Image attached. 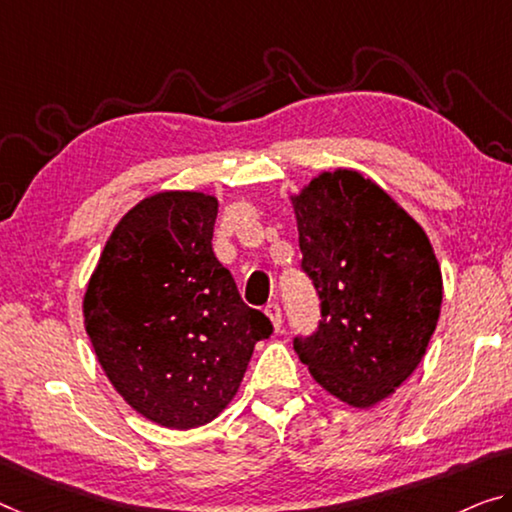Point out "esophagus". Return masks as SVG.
<instances>
[{
  "instance_id": "1",
  "label": "esophagus",
  "mask_w": 512,
  "mask_h": 512,
  "mask_svg": "<svg viewBox=\"0 0 512 512\" xmlns=\"http://www.w3.org/2000/svg\"><path fill=\"white\" fill-rule=\"evenodd\" d=\"M265 313H267V318H270V322H272L274 332H279V329H281V306L277 302L267 304L265 306Z\"/></svg>"
}]
</instances>
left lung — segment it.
I'll return each instance as SVG.
<instances>
[{
  "label": "left lung",
  "mask_w": 512,
  "mask_h": 512,
  "mask_svg": "<svg viewBox=\"0 0 512 512\" xmlns=\"http://www.w3.org/2000/svg\"><path fill=\"white\" fill-rule=\"evenodd\" d=\"M293 208L322 316L311 336H295V352L322 389L366 410L426 355L442 309L437 256L426 231L359 171H322Z\"/></svg>",
  "instance_id": "1"
}]
</instances>
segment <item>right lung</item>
Segmentation results:
<instances>
[{"instance_id":"obj_1","label":"right lung","mask_w":512,"mask_h":512,"mask_svg":"<svg viewBox=\"0 0 512 512\" xmlns=\"http://www.w3.org/2000/svg\"><path fill=\"white\" fill-rule=\"evenodd\" d=\"M217 199L157 192L125 212L84 293V327L125 403L157 426H206L272 322L212 251Z\"/></svg>"}]
</instances>
